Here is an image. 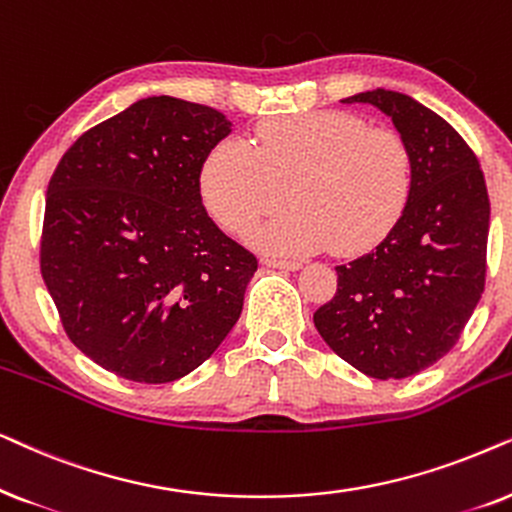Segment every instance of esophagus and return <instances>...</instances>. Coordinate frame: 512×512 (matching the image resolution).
Here are the masks:
<instances>
[{
    "label": "esophagus",
    "instance_id": "esophagus-1",
    "mask_svg": "<svg viewBox=\"0 0 512 512\" xmlns=\"http://www.w3.org/2000/svg\"><path fill=\"white\" fill-rule=\"evenodd\" d=\"M262 264H267V267H274V269H288V271H295V269L302 267V262L278 260V257H262Z\"/></svg>",
    "mask_w": 512,
    "mask_h": 512
}]
</instances>
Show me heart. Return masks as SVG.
Instances as JSON below:
<instances>
[{"instance_id": "1", "label": "heart", "mask_w": 512, "mask_h": 512, "mask_svg": "<svg viewBox=\"0 0 512 512\" xmlns=\"http://www.w3.org/2000/svg\"><path fill=\"white\" fill-rule=\"evenodd\" d=\"M412 182L403 135L335 109L264 121L248 145L224 140L201 168L203 201L229 234L295 206L257 231V245L276 252L372 250L403 217Z\"/></svg>"}]
</instances>
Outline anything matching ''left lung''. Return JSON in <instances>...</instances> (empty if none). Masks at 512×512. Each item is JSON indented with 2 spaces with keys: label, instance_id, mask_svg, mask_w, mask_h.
Returning <instances> with one entry per match:
<instances>
[{
  "label": "left lung",
  "instance_id": "left-lung-1",
  "mask_svg": "<svg viewBox=\"0 0 512 512\" xmlns=\"http://www.w3.org/2000/svg\"><path fill=\"white\" fill-rule=\"evenodd\" d=\"M344 102H367L391 117L410 145L414 182L391 234L337 267L335 297L313 323L367 377H412L459 342L485 292V175L466 140L410 95L377 88Z\"/></svg>",
  "mask_w": 512,
  "mask_h": 512
}]
</instances>
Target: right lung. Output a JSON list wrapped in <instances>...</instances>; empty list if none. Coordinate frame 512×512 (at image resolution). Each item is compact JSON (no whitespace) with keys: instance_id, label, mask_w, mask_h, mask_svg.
Instances as JSON below:
<instances>
[{"instance_id":"right-lung-1","label":"right lung","mask_w":512,"mask_h":512,"mask_svg":"<svg viewBox=\"0 0 512 512\" xmlns=\"http://www.w3.org/2000/svg\"><path fill=\"white\" fill-rule=\"evenodd\" d=\"M229 133L217 109L154 95L53 170L39 267L70 342L117 377H185L241 316L257 257L201 201L203 161Z\"/></svg>"}]
</instances>
